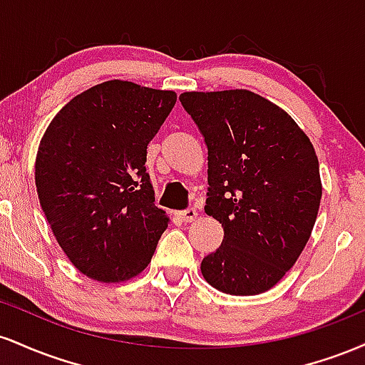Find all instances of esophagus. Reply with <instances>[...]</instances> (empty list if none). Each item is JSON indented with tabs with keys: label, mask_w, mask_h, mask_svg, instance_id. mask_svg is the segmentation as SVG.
<instances>
[{
	"label": "esophagus",
	"mask_w": 365,
	"mask_h": 365,
	"mask_svg": "<svg viewBox=\"0 0 365 365\" xmlns=\"http://www.w3.org/2000/svg\"><path fill=\"white\" fill-rule=\"evenodd\" d=\"M178 217L183 221V223H190L197 217V209L195 207H187L183 211L178 212Z\"/></svg>",
	"instance_id": "1"
}]
</instances>
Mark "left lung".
I'll return each mask as SVG.
<instances>
[{
  "instance_id": "8db88e82",
  "label": "left lung",
  "mask_w": 365,
  "mask_h": 365,
  "mask_svg": "<svg viewBox=\"0 0 365 365\" xmlns=\"http://www.w3.org/2000/svg\"><path fill=\"white\" fill-rule=\"evenodd\" d=\"M207 145L204 211L223 226L202 259L209 284L230 295L269 290L292 269L316 223L319 161L292 116L250 91L183 92Z\"/></svg>"
}]
</instances>
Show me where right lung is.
Wrapping results in <instances>:
<instances>
[{
	"label": "right lung",
	"instance_id": "1",
	"mask_svg": "<svg viewBox=\"0 0 365 365\" xmlns=\"http://www.w3.org/2000/svg\"><path fill=\"white\" fill-rule=\"evenodd\" d=\"M175 103L173 91L103 82L61 108L46 130L36 159L41 207L70 261L92 279L139 274L168 228L145 161Z\"/></svg>",
	"mask_w": 365,
	"mask_h": 365
}]
</instances>
